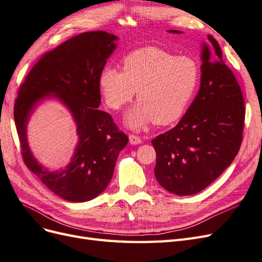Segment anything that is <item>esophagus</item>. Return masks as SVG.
I'll use <instances>...</instances> for the list:
<instances>
[{
	"label": "esophagus",
	"instance_id": "1",
	"mask_svg": "<svg viewBox=\"0 0 262 262\" xmlns=\"http://www.w3.org/2000/svg\"><path fill=\"white\" fill-rule=\"evenodd\" d=\"M129 141H130V143L133 144V145L142 143L141 138L139 136H136V134H132V133L129 134Z\"/></svg>",
	"mask_w": 262,
	"mask_h": 262
}]
</instances>
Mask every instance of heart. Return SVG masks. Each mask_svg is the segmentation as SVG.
I'll return each mask as SVG.
<instances>
[{
    "label": "heart",
    "instance_id": "heart-1",
    "mask_svg": "<svg viewBox=\"0 0 262 262\" xmlns=\"http://www.w3.org/2000/svg\"><path fill=\"white\" fill-rule=\"evenodd\" d=\"M99 89L113 110L130 102L137 91L138 104L126 115L130 128H143L153 120L167 125L178 120L191 102L199 84L198 63L187 55L146 47L125 55L122 71L113 67L101 70Z\"/></svg>",
    "mask_w": 262,
    "mask_h": 262
}]
</instances>
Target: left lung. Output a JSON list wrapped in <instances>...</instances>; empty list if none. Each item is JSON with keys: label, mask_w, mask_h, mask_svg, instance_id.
I'll return each instance as SVG.
<instances>
[{"label": "left lung", "mask_w": 262, "mask_h": 262, "mask_svg": "<svg viewBox=\"0 0 262 262\" xmlns=\"http://www.w3.org/2000/svg\"><path fill=\"white\" fill-rule=\"evenodd\" d=\"M208 40L196 97L175 128L152 140L158 184L178 195L207 188L232 164L243 141L246 109L241 86L219 42L211 35Z\"/></svg>", "instance_id": "1"}]
</instances>
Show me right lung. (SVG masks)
Masks as SVG:
<instances>
[{
	"label": "right lung",
	"instance_id": "right-lung-1",
	"mask_svg": "<svg viewBox=\"0 0 262 262\" xmlns=\"http://www.w3.org/2000/svg\"><path fill=\"white\" fill-rule=\"evenodd\" d=\"M117 37L106 31H87L46 52L29 71L15 99L14 119L23 161L45 186L71 202H85L100 194L113 178L120 150L128 136L100 105L98 78L116 48ZM54 93L69 107L78 124L79 144L64 170L51 173L31 155L26 123L33 106Z\"/></svg>",
	"mask_w": 262,
	"mask_h": 262
}]
</instances>
